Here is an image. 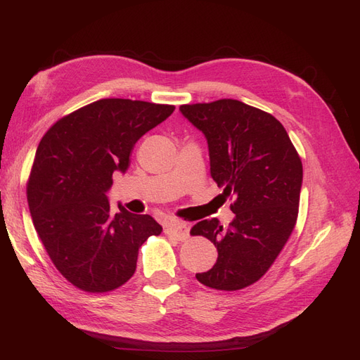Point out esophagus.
Here are the masks:
<instances>
[{"label": "esophagus", "instance_id": "obj_1", "mask_svg": "<svg viewBox=\"0 0 360 360\" xmlns=\"http://www.w3.org/2000/svg\"><path fill=\"white\" fill-rule=\"evenodd\" d=\"M167 234L176 237L177 240H186L189 237V226L184 225V224H171L167 228Z\"/></svg>", "mask_w": 360, "mask_h": 360}]
</instances>
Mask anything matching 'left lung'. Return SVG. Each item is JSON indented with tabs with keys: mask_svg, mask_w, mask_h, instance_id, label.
<instances>
[{
	"mask_svg": "<svg viewBox=\"0 0 360 360\" xmlns=\"http://www.w3.org/2000/svg\"><path fill=\"white\" fill-rule=\"evenodd\" d=\"M180 112L205 136L212 177L234 200L226 228L213 217L191 230L217 248L214 266L197 279L216 290L245 288L274 264L296 225L302 160L274 115L240 101L181 105Z\"/></svg>",
	"mask_w": 360,
	"mask_h": 360,
	"instance_id": "obj_1",
	"label": "left lung"
}]
</instances>
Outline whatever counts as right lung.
<instances>
[{
  "mask_svg": "<svg viewBox=\"0 0 360 360\" xmlns=\"http://www.w3.org/2000/svg\"><path fill=\"white\" fill-rule=\"evenodd\" d=\"M176 106L102 99L69 114L41 138L27 198L34 228L52 263L75 287L105 292L127 282L138 250L162 226L134 214L108 192L112 174H124L138 139Z\"/></svg>",
  "mask_w": 360,
  "mask_h": 360,
  "instance_id": "add662e5",
  "label": "right lung"
}]
</instances>
